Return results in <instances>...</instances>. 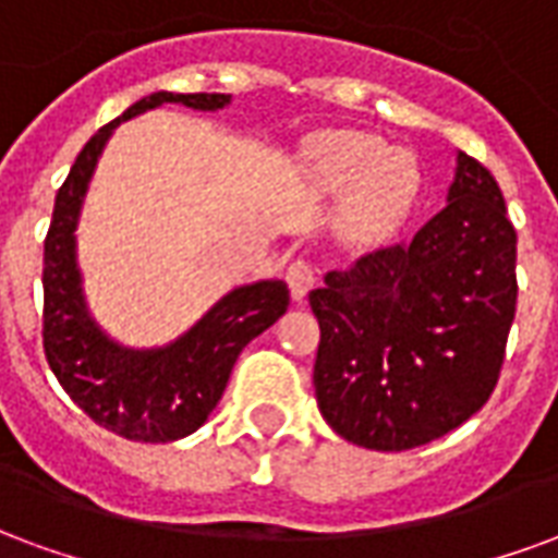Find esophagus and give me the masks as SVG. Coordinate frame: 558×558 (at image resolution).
<instances>
[{"instance_id":"obj_1","label":"esophagus","mask_w":558,"mask_h":558,"mask_svg":"<svg viewBox=\"0 0 558 558\" xmlns=\"http://www.w3.org/2000/svg\"><path fill=\"white\" fill-rule=\"evenodd\" d=\"M315 270H312V264L306 262H294L291 267H288V274H284V282H288V288H291V296H294L296 303H303L306 300V294L315 288Z\"/></svg>"}]
</instances>
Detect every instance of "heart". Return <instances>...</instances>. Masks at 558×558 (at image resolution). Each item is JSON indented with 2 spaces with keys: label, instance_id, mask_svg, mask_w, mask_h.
<instances>
[{
  "label": "heart",
  "instance_id": "obj_1",
  "mask_svg": "<svg viewBox=\"0 0 558 558\" xmlns=\"http://www.w3.org/2000/svg\"><path fill=\"white\" fill-rule=\"evenodd\" d=\"M303 157L320 193L344 195V219L356 238H392L416 210L422 169L408 148H386L360 130H324Z\"/></svg>",
  "mask_w": 558,
  "mask_h": 558
}]
</instances>
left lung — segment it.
I'll list each match as a JSON object with an SVG mask.
<instances>
[{
  "label": "left lung",
  "mask_w": 558,
  "mask_h": 558,
  "mask_svg": "<svg viewBox=\"0 0 558 558\" xmlns=\"http://www.w3.org/2000/svg\"><path fill=\"white\" fill-rule=\"evenodd\" d=\"M514 243L494 174L458 150L446 207L413 240L324 276L308 306L329 428L363 449L404 451L485 408L514 320Z\"/></svg>",
  "instance_id": "1"
}]
</instances>
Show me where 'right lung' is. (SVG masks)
<instances>
[{"label":"right lung","instance_id":"1","mask_svg":"<svg viewBox=\"0 0 558 558\" xmlns=\"http://www.w3.org/2000/svg\"><path fill=\"white\" fill-rule=\"evenodd\" d=\"M162 104L219 112L229 107L231 95L154 92L136 100L112 124L97 130L56 195L50 231L44 240L47 363L64 392L97 425L136 442H172L202 428L226 392L240 351L264 329L274 327L291 300L282 279L238 284L178 339L157 348H130L97 324L76 255L85 193L118 124Z\"/></svg>","mask_w":558,"mask_h":558}]
</instances>
